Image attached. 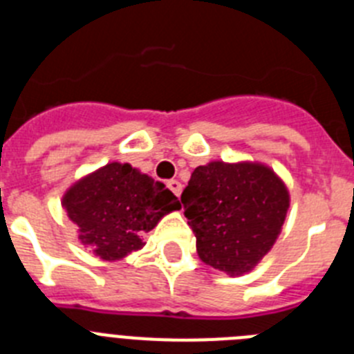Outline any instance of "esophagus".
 Returning <instances> with one entry per match:
<instances>
[{
	"mask_svg": "<svg viewBox=\"0 0 354 354\" xmlns=\"http://www.w3.org/2000/svg\"><path fill=\"white\" fill-rule=\"evenodd\" d=\"M168 187L174 192L175 196H180V193H183V184H180L179 180H175V179L168 180Z\"/></svg>",
	"mask_w": 354,
	"mask_h": 354,
	"instance_id": "34e87169",
	"label": "esophagus"
}]
</instances>
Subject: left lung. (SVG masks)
I'll return each mask as SVG.
<instances>
[{
    "mask_svg": "<svg viewBox=\"0 0 354 354\" xmlns=\"http://www.w3.org/2000/svg\"><path fill=\"white\" fill-rule=\"evenodd\" d=\"M180 202L200 261L241 277L277 243L290 195L264 162L211 161L193 170Z\"/></svg>",
    "mask_w": 354,
    "mask_h": 354,
    "instance_id": "1",
    "label": "left lung"
}]
</instances>
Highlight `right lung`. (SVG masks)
I'll return each mask as SVG.
<instances>
[{"label": "right lung", "instance_id": "add662e5", "mask_svg": "<svg viewBox=\"0 0 354 354\" xmlns=\"http://www.w3.org/2000/svg\"><path fill=\"white\" fill-rule=\"evenodd\" d=\"M68 220L77 225V239L95 257L122 261L145 246L143 236L162 216L179 211L177 196L129 162H108L84 175L62 198Z\"/></svg>", "mask_w": 354, "mask_h": 354}]
</instances>
